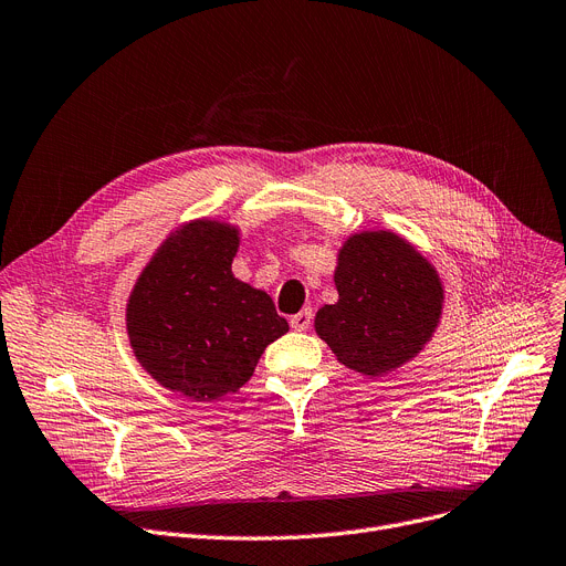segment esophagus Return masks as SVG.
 <instances>
[{
  "label": "esophagus",
  "mask_w": 566,
  "mask_h": 566,
  "mask_svg": "<svg viewBox=\"0 0 566 566\" xmlns=\"http://www.w3.org/2000/svg\"><path fill=\"white\" fill-rule=\"evenodd\" d=\"M312 318H314L312 310H303V312H298L295 316H291V321H289V323H291V328H293V331L305 333V331H310Z\"/></svg>",
  "instance_id": "obj_1"
}]
</instances>
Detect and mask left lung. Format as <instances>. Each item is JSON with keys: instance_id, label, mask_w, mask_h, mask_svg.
<instances>
[{"instance_id": "8db88e82", "label": "left lung", "mask_w": 566, "mask_h": 566, "mask_svg": "<svg viewBox=\"0 0 566 566\" xmlns=\"http://www.w3.org/2000/svg\"><path fill=\"white\" fill-rule=\"evenodd\" d=\"M335 286L339 301L316 312L314 328L353 371H395L438 328L442 282L436 268L392 231L353 233L339 250Z\"/></svg>"}]
</instances>
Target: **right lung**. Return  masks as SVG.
I'll return each mask as SVG.
<instances>
[{
  "label": "right lung",
  "mask_w": 566,
  "mask_h": 566,
  "mask_svg": "<svg viewBox=\"0 0 566 566\" xmlns=\"http://www.w3.org/2000/svg\"><path fill=\"white\" fill-rule=\"evenodd\" d=\"M238 229L195 220L169 233L128 298L135 358L163 388L195 401L235 392L268 344L289 333L271 295L231 273Z\"/></svg>",
  "instance_id": "1"
}]
</instances>
